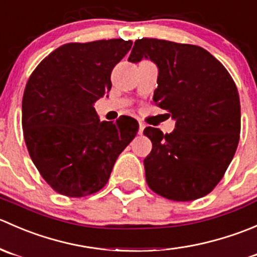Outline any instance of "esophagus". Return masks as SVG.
Segmentation results:
<instances>
[{
    "label": "esophagus",
    "mask_w": 257,
    "mask_h": 257,
    "mask_svg": "<svg viewBox=\"0 0 257 257\" xmlns=\"http://www.w3.org/2000/svg\"><path fill=\"white\" fill-rule=\"evenodd\" d=\"M144 128H145V124L143 121H139V134H143Z\"/></svg>",
    "instance_id": "obj_1"
}]
</instances>
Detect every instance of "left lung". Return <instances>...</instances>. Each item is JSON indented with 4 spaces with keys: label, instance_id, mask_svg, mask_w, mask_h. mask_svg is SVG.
<instances>
[{
    "label": "left lung",
    "instance_id": "8db88e82",
    "mask_svg": "<svg viewBox=\"0 0 257 257\" xmlns=\"http://www.w3.org/2000/svg\"><path fill=\"white\" fill-rule=\"evenodd\" d=\"M159 68L155 104L177 120L170 134L144 129L153 149L144 159L148 186L174 201L208 195L231 163L240 139L236 84L206 49L157 38L137 40L128 61Z\"/></svg>",
    "mask_w": 257,
    "mask_h": 257
}]
</instances>
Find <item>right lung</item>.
Masks as SVG:
<instances>
[{"label":"right lung","mask_w":257,"mask_h":257,"mask_svg":"<svg viewBox=\"0 0 257 257\" xmlns=\"http://www.w3.org/2000/svg\"><path fill=\"white\" fill-rule=\"evenodd\" d=\"M132 45L121 38L66 43L36 67L26 84V145L58 194L83 198L104 188L116 158L138 133L132 116L99 121L93 107L110 90V73Z\"/></svg>","instance_id":"obj_1"}]
</instances>
